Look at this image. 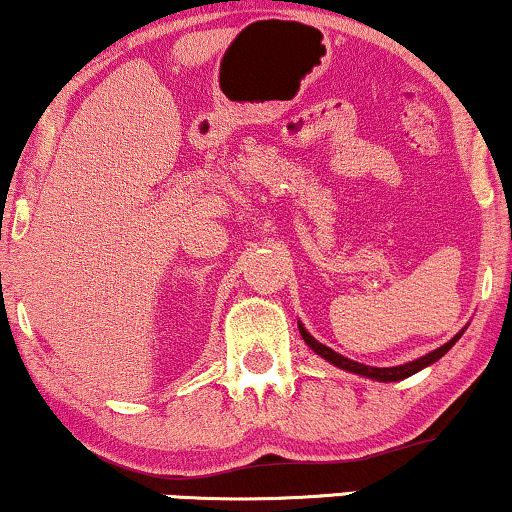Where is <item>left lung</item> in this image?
I'll return each mask as SVG.
<instances>
[{
  "label": "left lung",
  "instance_id": "8db88e82",
  "mask_svg": "<svg viewBox=\"0 0 512 512\" xmlns=\"http://www.w3.org/2000/svg\"><path fill=\"white\" fill-rule=\"evenodd\" d=\"M298 331H300V335H303V340L307 342V347L314 349V352H317V354L321 356V359H326L328 363H333V366H338V368H342V370H349V373H356V375L370 377V380H377V382H398V380H405V377H410V375L419 373V370L426 368V366H431V363H436V361L440 359V356H445L447 352H450L454 342H457V340L461 338V333H464V331L457 333L450 342H445L443 347L433 349L431 354L422 356V359L408 361V363H403V366L373 368V366H363V363H359V361L347 359V356H342V354H338V352H333L331 347L321 345L319 340H314L312 335L305 331V326H303V324H298Z\"/></svg>",
  "mask_w": 512,
  "mask_h": 512
}]
</instances>
